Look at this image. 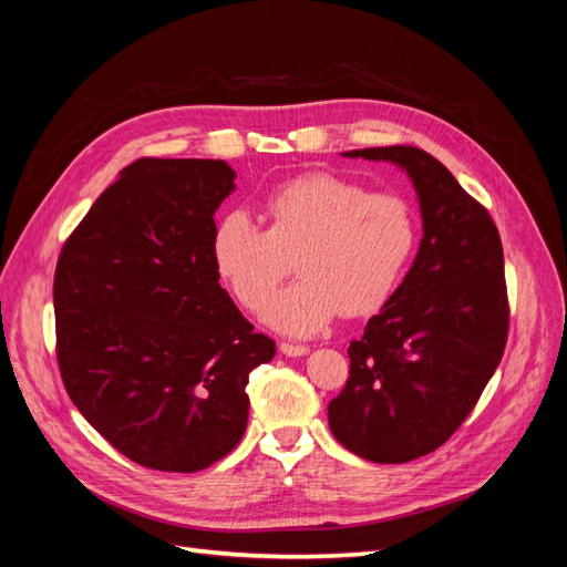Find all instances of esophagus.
<instances>
[{
  "label": "esophagus",
  "mask_w": 567,
  "mask_h": 567,
  "mask_svg": "<svg viewBox=\"0 0 567 567\" xmlns=\"http://www.w3.org/2000/svg\"><path fill=\"white\" fill-rule=\"evenodd\" d=\"M279 350L286 357H305L307 352H310V348H307V346H296V342H281Z\"/></svg>",
  "instance_id": "34e87169"
}]
</instances>
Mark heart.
Returning <instances> with one entry per match:
<instances>
[{"label": "heart", "mask_w": 567, "mask_h": 567, "mask_svg": "<svg viewBox=\"0 0 567 567\" xmlns=\"http://www.w3.org/2000/svg\"><path fill=\"white\" fill-rule=\"evenodd\" d=\"M260 225L234 210L213 231V265L238 305L257 312L290 274L300 279L274 298L265 319L279 331L312 336L340 312H379L398 288L416 244L414 213L394 194L329 173L300 175L262 198Z\"/></svg>", "instance_id": "1"}]
</instances>
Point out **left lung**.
<instances>
[{"mask_svg":"<svg viewBox=\"0 0 567 567\" xmlns=\"http://www.w3.org/2000/svg\"><path fill=\"white\" fill-rule=\"evenodd\" d=\"M402 167L416 188V260L364 336L329 404L336 440L373 463L435 452L466 421L502 362L508 336L504 250L489 213L416 146L342 153Z\"/></svg>","mask_w":567,"mask_h":567,"instance_id":"obj_1","label":"left lung"}]
</instances>
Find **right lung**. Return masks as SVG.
I'll use <instances>...</instances> for the list:
<instances>
[{
	"mask_svg": "<svg viewBox=\"0 0 567 567\" xmlns=\"http://www.w3.org/2000/svg\"><path fill=\"white\" fill-rule=\"evenodd\" d=\"M225 161L142 158L96 198L54 277L56 357L80 414L140 466L194 473L248 425V373L277 346L219 286Z\"/></svg>",
	"mask_w": 567,
	"mask_h": 567,
	"instance_id": "add662e5",
	"label": "right lung"
}]
</instances>
